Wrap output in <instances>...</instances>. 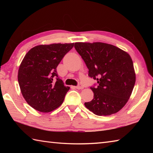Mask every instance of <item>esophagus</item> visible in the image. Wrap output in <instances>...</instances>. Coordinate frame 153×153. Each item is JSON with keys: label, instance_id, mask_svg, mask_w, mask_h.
Wrapping results in <instances>:
<instances>
[{"label": "esophagus", "instance_id": "obj_1", "mask_svg": "<svg viewBox=\"0 0 153 153\" xmlns=\"http://www.w3.org/2000/svg\"><path fill=\"white\" fill-rule=\"evenodd\" d=\"M75 88H77V89H78V90H82L83 88H84V86H83L82 85L79 84V85H78V86H77Z\"/></svg>", "mask_w": 153, "mask_h": 153}]
</instances>
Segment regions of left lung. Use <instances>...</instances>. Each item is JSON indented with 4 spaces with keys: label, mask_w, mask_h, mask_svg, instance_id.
Returning <instances> with one entry per match:
<instances>
[{
    "label": "left lung",
    "mask_w": 153,
    "mask_h": 153,
    "mask_svg": "<svg viewBox=\"0 0 153 153\" xmlns=\"http://www.w3.org/2000/svg\"><path fill=\"white\" fill-rule=\"evenodd\" d=\"M74 47L89 69L88 76L98 83L97 88L91 87L94 98L84 103L86 107L99 116L117 113L128 101L135 85L131 56L103 42H76Z\"/></svg>",
    "instance_id": "left-lung-1"
}]
</instances>
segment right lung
<instances>
[{
  "label": "right lung",
  "mask_w": 153,
  "mask_h": 153,
  "mask_svg": "<svg viewBox=\"0 0 153 153\" xmlns=\"http://www.w3.org/2000/svg\"><path fill=\"white\" fill-rule=\"evenodd\" d=\"M74 43L34 46L23 59L18 82L25 101L36 111L48 113L62 105L70 88L59 79L56 67Z\"/></svg>",
  "instance_id": "1"
}]
</instances>
